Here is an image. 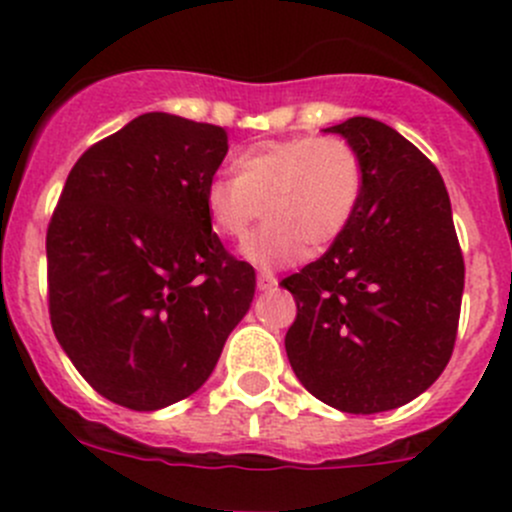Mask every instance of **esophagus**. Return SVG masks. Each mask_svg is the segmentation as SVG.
Instances as JSON below:
<instances>
[{"instance_id": "1", "label": "esophagus", "mask_w": 512, "mask_h": 512, "mask_svg": "<svg viewBox=\"0 0 512 512\" xmlns=\"http://www.w3.org/2000/svg\"><path fill=\"white\" fill-rule=\"evenodd\" d=\"M274 287H277V279H274V274H270V272L257 274V289H260V292H272Z\"/></svg>"}]
</instances>
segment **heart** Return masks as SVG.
<instances>
[{
	"label": "heart",
	"instance_id": "1",
	"mask_svg": "<svg viewBox=\"0 0 512 512\" xmlns=\"http://www.w3.org/2000/svg\"><path fill=\"white\" fill-rule=\"evenodd\" d=\"M233 174L208 181L203 208L215 233L233 242L250 233L265 208V228L242 245L257 267L292 265L306 245L319 252L336 242L363 196V164L343 137L257 144L233 159Z\"/></svg>",
	"mask_w": 512,
	"mask_h": 512
}]
</instances>
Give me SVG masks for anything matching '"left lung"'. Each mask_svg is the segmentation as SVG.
I'll list each match as a JSON object with an SVG mask.
<instances>
[{
	"mask_svg": "<svg viewBox=\"0 0 512 512\" xmlns=\"http://www.w3.org/2000/svg\"><path fill=\"white\" fill-rule=\"evenodd\" d=\"M363 164L343 235L282 287L297 301L284 348L299 383L341 412L395 410L449 363L464 255L437 166L385 122L328 127Z\"/></svg>",
	"mask_w": 512,
	"mask_h": 512,
	"instance_id": "left-lung-1",
	"label": "left lung"
}]
</instances>
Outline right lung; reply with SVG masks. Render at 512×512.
I'll return each instance as SVG.
<instances>
[{
    "label": "right lung",
    "mask_w": 512,
    "mask_h": 512,
    "mask_svg": "<svg viewBox=\"0 0 512 512\" xmlns=\"http://www.w3.org/2000/svg\"><path fill=\"white\" fill-rule=\"evenodd\" d=\"M228 132L147 112L68 174L46 233L48 314L93 390L137 412L193 395L255 297L208 223Z\"/></svg>",
    "instance_id": "obj_1"
}]
</instances>
